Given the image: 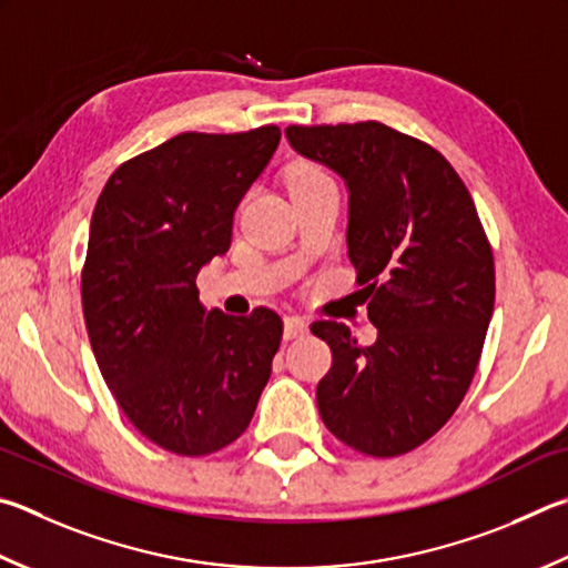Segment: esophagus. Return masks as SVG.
<instances>
[{
  "instance_id": "esophagus-1",
  "label": "esophagus",
  "mask_w": 568,
  "mask_h": 568,
  "mask_svg": "<svg viewBox=\"0 0 568 568\" xmlns=\"http://www.w3.org/2000/svg\"><path fill=\"white\" fill-rule=\"evenodd\" d=\"M307 333V320L301 315H287L285 317V329H283V337L285 339H295V337H303Z\"/></svg>"
}]
</instances>
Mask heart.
I'll use <instances>...</instances> for the list:
<instances>
[{
	"label": "heart",
	"instance_id": "heart-1",
	"mask_svg": "<svg viewBox=\"0 0 568 568\" xmlns=\"http://www.w3.org/2000/svg\"><path fill=\"white\" fill-rule=\"evenodd\" d=\"M320 181H329V176L313 161H295L285 173V183H287V189H291V191L303 189V185L320 183Z\"/></svg>",
	"mask_w": 568,
	"mask_h": 568
}]
</instances>
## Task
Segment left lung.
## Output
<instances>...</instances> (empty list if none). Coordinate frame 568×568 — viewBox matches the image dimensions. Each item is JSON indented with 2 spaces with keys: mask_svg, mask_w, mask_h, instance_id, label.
Wrapping results in <instances>:
<instances>
[{
  "mask_svg": "<svg viewBox=\"0 0 568 568\" xmlns=\"http://www.w3.org/2000/svg\"><path fill=\"white\" fill-rule=\"evenodd\" d=\"M285 136L347 185V255L377 327L363 347L343 323H313L333 349L320 417L363 455H407L447 425L477 373L494 311L487 233L467 185L425 141L379 121Z\"/></svg>",
  "mask_w": 568,
  "mask_h": 568,
  "instance_id": "1",
  "label": "left lung"
}]
</instances>
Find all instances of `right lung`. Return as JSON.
Listing matches in <instances>:
<instances>
[{
  "mask_svg": "<svg viewBox=\"0 0 568 568\" xmlns=\"http://www.w3.org/2000/svg\"><path fill=\"white\" fill-rule=\"evenodd\" d=\"M281 129L185 131L111 173L91 215L81 305L101 375L129 422L181 457L251 425L283 320L205 311L195 275L231 248L233 213Z\"/></svg>",
  "mask_w": 568,
  "mask_h": 568,
  "instance_id": "obj_1",
  "label": "right lung"
}]
</instances>
